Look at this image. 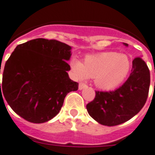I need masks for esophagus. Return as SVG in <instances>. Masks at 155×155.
<instances>
[{
    "label": "esophagus",
    "instance_id": "1",
    "mask_svg": "<svg viewBox=\"0 0 155 155\" xmlns=\"http://www.w3.org/2000/svg\"><path fill=\"white\" fill-rule=\"evenodd\" d=\"M86 87H87L86 84H84V83H83V82L79 83L78 88H79V89H80V90H81V89H83V88H86Z\"/></svg>",
    "mask_w": 155,
    "mask_h": 155
}]
</instances>
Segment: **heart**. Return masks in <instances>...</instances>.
Instances as JSON below:
<instances>
[{
	"label": "heart",
	"instance_id": "b5f03b06",
	"mask_svg": "<svg viewBox=\"0 0 155 155\" xmlns=\"http://www.w3.org/2000/svg\"><path fill=\"white\" fill-rule=\"evenodd\" d=\"M71 68L78 78H94L98 88L110 90L125 80L132 70V61L125 54L104 51L88 55L84 63L73 59Z\"/></svg>",
	"mask_w": 155,
	"mask_h": 155
}]
</instances>
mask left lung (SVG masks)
Wrapping results in <instances>:
<instances>
[{"label":"left lung","mask_w":155,"mask_h":155,"mask_svg":"<svg viewBox=\"0 0 155 155\" xmlns=\"http://www.w3.org/2000/svg\"><path fill=\"white\" fill-rule=\"evenodd\" d=\"M125 45H128L125 43ZM150 71L142 58L133 59L129 78L114 91H96L86 105L89 115L101 125L114 126L129 121L140 111L150 88Z\"/></svg>","instance_id":"8db88e82"}]
</instances>
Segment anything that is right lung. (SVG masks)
Here are the masks:
<instances>
[{
    "label": "right lung",
    "mask_w": 155,
    "mask_h": 155,
    "mask_svg": "<svg viewBox=\"0 0 155 155\" xmlns=\"http://www.w3.org/2000/svg\"><path fill=\"white\" fill-rule=\"evenodd\" d=\"M71 49L44 38L15 48L5 63L0 90L18 115L32 123L46 122L59 114L67 93L78 89L67 74Z\"/></svg>",
    "instance_id": "add662e5"
}]
</instances>
